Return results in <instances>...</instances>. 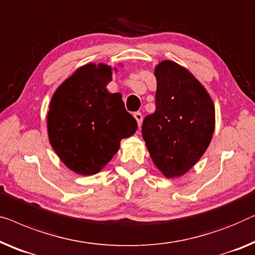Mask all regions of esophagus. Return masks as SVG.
Segmentation results:
<instances>
[{"instance_id":"obj_1","label":"esophagus","mask_w":255,"mask_h":255,"mask_svg":"<svg viewBox=\"0 0 255 255\" xmlns=\"http://www.w3.org/2000/svg\"><path fill=\"white\" fill-rule=\"evenodd\" d=\"M133 116H134V119L136 121V123H138V127L140 128V127H141V123H142V115H141V113L135 112L133 114Z\"/></svg>"}]
</instances>
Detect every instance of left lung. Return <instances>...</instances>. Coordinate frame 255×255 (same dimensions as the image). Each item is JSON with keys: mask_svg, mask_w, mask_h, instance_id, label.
I'll return each mask as SVG.
<instances>
[{"mask_svg": "<svg viewBox=\"0 0 255 255\" xmlns=\"http://www.w3.org/2000/svg\"><path fill=\"white\" fill-rule=\"evenodd\" d=\"M155 77V112L142 122V138L154 164L172 178L189 171L206 152L215 108L204 86L175 62H161Z\"/></svg>", "mask_w": 255, "mask_h": 255, "instance_id": "left-lung-1", "label": "left lung"}]
</instances>
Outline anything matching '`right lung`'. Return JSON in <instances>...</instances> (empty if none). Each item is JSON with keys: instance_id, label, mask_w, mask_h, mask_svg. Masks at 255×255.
I'll use <instances>...</instances> for the list:
<instances>
[{"instance_id": "right-lung-1", "label": "right lung", "mask_w": 255, "mask_h": 255, "mask_svg": "<svg viewBox=\"0 0 255 255\" xmlns=\"http://www.w3.org/2000/svg\"><path fill=\"white\" fill-rule=\"evenodd\" d=\"M112 68L87 64L57 88L47 116L48 135L62 162L80 175L101 170L138 124L120 93H109Z\"/></svg>"}]
</instances>
